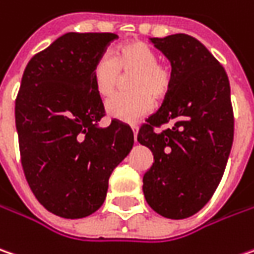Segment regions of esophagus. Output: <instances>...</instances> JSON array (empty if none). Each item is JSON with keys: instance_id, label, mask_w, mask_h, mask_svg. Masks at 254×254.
Listing matches in <instances>:
<instances>
[{"instance_id": "34e87169", "label": "esophagus", "mask_w": 254, "mask_h": 254, "mask_svg": "<svg viewBox=\"0 0 254 254\" xmlns=\"http://www.w3.org/2000/svg\"><path fill=\"white\" fill-rule=\"evenodd\" d=\"M130 127H132V132H133V139L136 142V138H138V127H136V125H130Z\"/></svg>"}]
</instances>
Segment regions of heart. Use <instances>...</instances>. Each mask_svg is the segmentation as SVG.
Instances as JSON below:
<instances>
[{"instance_id":"obj_1","label":"heart","mask_w":254,"mask_h":254,"mask_svg":"<svg viewBox=\"0 0 254 254\" xmlns=\"http://www.w3.org/2000/svg\"><path fill=\"white\" fill-rule=\"evenodd\" d=\"M121 73H133L127 82L132 92L119 93L106 103L108 115L122 121L135 122L154 108V99H164L172 84L171 70L158 63V54L146 43L132 40L121 44L113 59L99 57L92 70L93 87L97 95L108 97L116 90L121 82Z\"/></svg>"}]
</instances>
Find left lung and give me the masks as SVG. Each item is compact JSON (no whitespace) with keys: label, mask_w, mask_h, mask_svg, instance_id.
I'll return each mask as SVG.
<instances>
[{"label":"left lung","mask_w":254,"mask_h":254,"mask_svg":"<svg viewBox=\"0 0 254 254\" xmlns=\"http://www.w3.org/2000/svg\"><path fill=\"white\" fill-rule=\"evenodd\" d=\"M171 63L172 84L164 103L146 119L138 141L154 164L143 175V195L167 218H187L210 201L230 155L234 118L224 67L197 38H151ZM172 122V128L153 130Z\"/></svg>","instance_id":"1"}]
</instances>
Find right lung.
Instances as JSON below:
<instances>
[{"mask_svg":"<svg viewBox=\"0 0 254 254\" xmlns=\"http://www.w3.org/2000/svg\"><path fill=\"white\" fill-rule=\"evenodd\" d=\"M113 33H67L24 70L15 127L24 175L40 204L64 218L90 216L103 204L109 177L133 146L132 129L105 116L92 70Z\"/></svg>","mask_w":254,"mask_h":254,"instance_id":"obj_1","label":"right lung"}]
</instances>
